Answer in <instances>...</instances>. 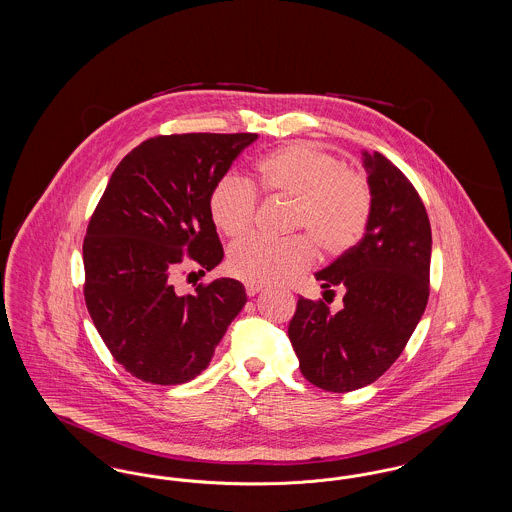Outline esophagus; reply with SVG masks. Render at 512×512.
<instances>
[{
	"label": "esophagus",
	"mask_w": 512,
	"mask_h": 512,
	"mask_svg": "<svg viewBox=\"0 0 512 512\" xmlns=\"http://www.w3.org/2000/svg\"><path fill=\"white\" fill-rule=\"evenodd\" d=\"M261 290H263L261 286H253V284H247V286H245V292H247V295H249V297L257 295V293L261 292Z\"/></svg>",
	"instance_id": "obj_1"
}]
</instances>
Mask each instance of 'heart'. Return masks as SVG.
I'll list each match as a JSON object with an SVG mask.
<instances>
[{"mask_svg": "<svg viewBox=\"0 0 512 512\" xmlns=\"http://www.w3.org/2000/svg\"><path fill=\"white\" fill-rule=\"evenodd\" d=\"M255 184L268 195L290 199V228L307 232L330 255H340L365 236L374 203L366 174L340 167L317 144L290 142L268 151L255 165ZM209 211L220 232L244 236L255 220L257 194L244 178L226 174L211 192ZM313 261L315 249L305 236H253L230 247L226 267L242 282L265 286L311 267Z\"/></svg>", "mask_w": 512, "mask_h": 512, "instance_id": "obj_1", "label": "heart"}]
</instances>
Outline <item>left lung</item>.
<instances>
[{"mask_svg": "<svg viewBox=\"0 0 512 512\" xmlns=\"http://www.w3.org/2000/svg\"><path fill=\"white\" fill-rule=\"evenodd\" d=\"M372 186L365 236L317 272L324 293L343 288V307L299 297L288 336L301 374L345 393L376 382L403 353L430 295L432 230L409 178L388 157L363 151Z\"/></svg>", "mask_w": 512, "mask_h": 512, "instance_id": "1", "label": "left lung"}]
</instances>
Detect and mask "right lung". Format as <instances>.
<instances>
[{
    "mask_svg": "<svg viewBox=\"0 0 512 512\" xmlns=\"http://www.w3.org/2000/svg\"><path fill=\"white\" fill-rule=\"evenodd\" d=\"M255 140L201 132L149 138L122 159L99 199L82 245L84 299L115 361L144 382L194 380L247 301L234 278L188 295L174 292L172 280L186 259L203 270L222 261L209 197Z\"/></svg>",
    "mask_w": 512,
    "mask_h": 512,
    "instance_id": "obj_1",
    "label": "right lung"
}]
</instances>
